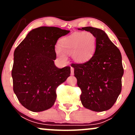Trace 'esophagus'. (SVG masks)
Listing matches in <instances>:
<instances>
[{"label":"esophagus","mask_w":135,"mask_h":135,"mask_svg":"<svg viewBox=\"0 0 135 135\" xmlns=\"http://www.w3.org/2000/svg\"><path fill=\"white\" fill-rule=\"evenodd\" d=\"M70 71H71V75H73L74 74V69L73 67H71L70 69Z\"/></svg>","instance_id":"1"}]
</instances>
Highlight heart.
<instances>
[{
	"mask_svg": "<svg viewBox=\"0 0 135 135\" xmlns=\"http://www.w3.org/2000/svg\"><path fill=\"white\" fill-rule=\"evenodd\" d=\"M97 47V38L90 32H76L61 39L60 49H56V54L61 60H65L61 52L72 55L73 60L77 63L88 61L93 55Z\"/></svg>",
	"mask_w": 135,
	"mask_h": 135,
	"instance_id": "1",
	"label": "heart"
}]
</instances>
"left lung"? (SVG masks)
Segmentation results:
<instances>
[{"label": "left lung", "mask_w": 135, "mask_h": 135, "mask_svg": "<svg viewBox=\"0 0 135 135\" xmlns=\"http://www.w3.org/2000/svg\"><path fill=\"white\" fill-rule=\"evenodd\" d=\"M80 30V29H79ZM97 38L93 56L84 63H72L74 76L81 89L80 100L85 108L95 112L110 109L122 89L124 69L119 49L104 31L97 28H82Z\"/></svg>", "instance_id": "1"}]
</instances>
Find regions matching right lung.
Masks as SVG:
<instances>
[{
	"label": "right lung",
	"mask_w": 135,
	"mask_h": 135,
	"mask_svg": "<svg viewBox=\"0 0 135 135\" xmlns=\"http://www.w3.org/2000/svg\"><path fill=\"white\" fill-rule=\"evenodd\" d=\"M70 32L58 27H41L30 31L14 52L13 91L24 107L41 112L52 107L56 88L70 74V66L58 69L55 45Z\"/></svg>",
	"instance_id": "obj_1"
}]
</instances>
